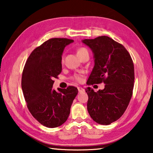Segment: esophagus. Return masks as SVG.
I'll list each match as a JSON object with an SVG mask.
<instances>
[{
	"label": "esophagus",
	"instance_id": "1",
	"mask_svg": "<svg viewBox=\"0 0 153 153\" xmlns=\"http://www.w3.org/2000/svg\"><path fill=\"white\" fill-rule=\"evenodd\" d=\"M77 89H78V91H79V92H84V89L83 88H82V87H78V88H77Z\"/></svg>",
	"mask_w": 153,
	"mask_h": 153
}]
</instances>
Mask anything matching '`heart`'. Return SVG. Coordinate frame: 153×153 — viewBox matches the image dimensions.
<instances>
[{
  "mask_svg": "<svg viewBox=\"0 0 153 153\" xmlns=\"http://www.w3.org/2000/svg\"><path fill=\"white\" fill-rule=\"evenodd\" d=\"M86 52H88V50H87L86 48H80L77 51V56H79L81 55L82 54L84 53H86ZM75 79H76L77 81L80 82L82 80V77H81V76H78V75H77V76H75Z\"/></svg>",
  "mask_w": 153,
  "mask_h": 153,
  "instance_id": "1",
  "label": "heart"
}]
</instances>
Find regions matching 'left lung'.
<instances>
[{"label":"left lung","instance_id":"obj_1","mask_svg":"<svg viewBox=\"0 0 153 153\" xmlns=\"http://www.w3.org/2000/svg\"><path fill=\"white\" fill-rule=\"evenodd\" d=\"M82 42L91 49L94 65L86 84L104 82L105 88L97 92L86 88L87 109L90 117L101 125L119 120L130 101L134 82V67L128 51L108 36H98Z\"/></svg>","mask_w":153,"mask_h":153}]
</instances>
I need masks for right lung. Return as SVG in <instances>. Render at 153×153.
<instances>
[{
    "label": "right lung",
    "instance_id": "1",
    "mask_svg": "<svg viewBox=\"0 0 153 153\" xmlns=\"http://www.w3.org/2000/svg\"><path fill=\"white\" fill-rule=\"evenodd\" d=\"M74 42L67 38H51L32 51L22 74V88L30 112L47 128L61 126L67 121L78 90L74 86L53 89L54 78L62 71L64 48Z\"/></svg>",
    "mask_w": 153,
    "mask_h": 153
}]
</instances>
